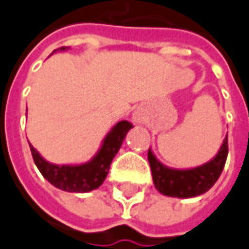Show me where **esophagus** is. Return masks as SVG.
<instances>
[{
    "mask_svg": "<svg viewBox=\"0 0 249 249\" xmlns=\"http://www.w3.org/2000/svg\"><path fill=\"white\" fill-rule=\"evenodd\" d=\"M133 123H135V124H142L141 113H138V111H135V113H133Z\"/></svg>",
    "mask_w": 249,
    "mask_h": 249,
    "instance_id": "obj_1",
    "label": "esophagus"
}]
</instances>
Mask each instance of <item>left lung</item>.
I'll return each instance as SVG.
<instances>
[{
	"instance_id": "8db88e82",
	"label": "left lung",
	"mask_w": 249,
	"mask_h": 249,
	"mask_svg": "<svg viewBox=\"0 0 249 249\" xmlns=\"http://www.w3.org/2000/svg\"><path fill=\"white\" fill-rule=\"evenodd\" d=\"M227 153V136L223 139L220 149L216 156L208 162L200 167L189 168V169H176L169 168L160 162L157 157L149 149L147 159L150 162L151 175L156 189L160 193L168 197L178 198H190L201 196L208 192L218 180L226 164Z\"/></svg>"
}]
</instances>
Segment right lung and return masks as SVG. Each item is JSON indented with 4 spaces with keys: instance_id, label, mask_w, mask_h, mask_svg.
Wrapping results in <instances>:
<instances>
[{
    "instance_id": "add662e5",
    "label": "right lung",
    "mask_w": 249,
    "mask_h": 249,
    "mask_svg": "<svg viewBox=\"0 0 249 249\" xmlns=\"http://www.w3.org/2000/svg\"><path fill=\"white\" fill-rule=\"evenodd\" d=\"M66 49L69 48L62 47L55 49L52 53H55L56 51H66ZM131 128L132 124L128 121L117 123L103 139L98 153L88 162L84 164H75V165L52 164L44 159L30 144L33 160L42 176L55 187L69 193H88L98 189L105 182L110 169V164L120 150L125 136Z\"/></svg>"
}]
</instances>
